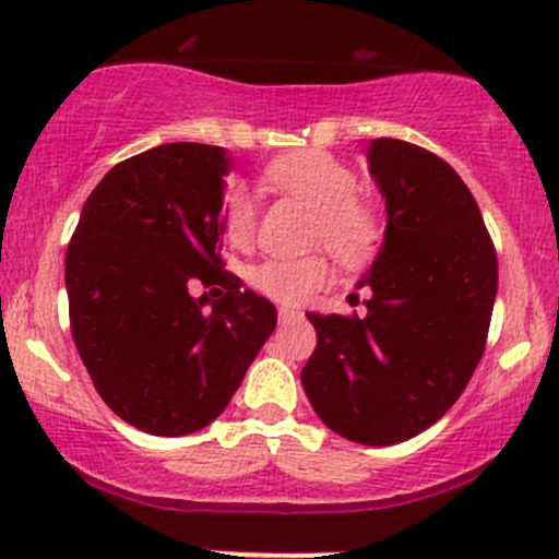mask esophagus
Returning a JSON list of instances; mask_svg holds the SVG:
<instances>
[{
    "mask_svg": "<svg viewBox=\"0 0 559 559\" xmlns=\"http://www.w3.org/2000/svg\"><path fill=\"white\" fill-rule=\"evenodd\" d=\"M292 318H299V312L294 308H278V321H292Z\"/></svg>",
    "mask_w": 559,
    "mask_h": 559,
    "instance_id": "obj_1",
    "label": "esophagus"
}]
</instances>
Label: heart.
Returning <instances> with one entry per match:
<instances>
[{
    "label": "heart",
    "instance_id": "b5f03b06",
    "mask_svg": "<svg viewBox=\"0 0 559 559\" xmlns=\"http://www.w3.org/2000/svg\"><path fill=\"white\" fill-rule=\"evenodd\" d=\"M262 182L294 195L312 210L310 236L323 243L342 265H364L382 243V214L355 195L358 180L353 169L326 151H297L270 162ZM225 238L233 247H247L257 230V206L247 190H233L223 214ZM329 281L323 254L270 257L249 270V284L284 305L308 302Z\"/></svg>",
    "mask_w": 559,
    "mask_h": 559
}]
</instances>
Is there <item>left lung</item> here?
I'll use <instances>...</instances> for the list:
<instances>
[{
    "label": "left lung",
    "instance_id": "left-lung-1",
    "mask_svg": "<svg viewBox=\"0 0 559 559\" xmlns=\"http://www.w3.org/2000/svg\"><path fill=\"white\" fill-rule=\"evenodd\" d=\"M388 230L366 278V316L308 312L318 345L302 388L326 427L364 445L425 432L483 358L499 267L475 195L419 145L373 140Z\"/></svg>",
    "mask_w": 559,
    "mask_h": 559
}]
</instances>
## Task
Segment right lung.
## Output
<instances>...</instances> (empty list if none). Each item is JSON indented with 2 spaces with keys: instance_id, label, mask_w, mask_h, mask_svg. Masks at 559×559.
I'll list each match as a JSON object with an SVG mask.
<instances>
[{
  "instance_id": "right-lung-1",
  "label": "right lung",
  "mask_w": 559,
  "mask_h": 559,
  "mask_svg": "<svg viewBox=\"0 0 559 559\" xmlns=\"http://www.w3.org/2000/svg\"><path fill=\"white\" fill-rule=\"evenodd\" d=\"M225 175L217 145L138 153L97 182L66 251L71 334L97 395L162 438L217 419L275 329L273 302L219 257ZM195 283L224 297L193 298Z\"/></svg>"
}]
</instances>
